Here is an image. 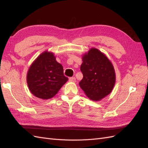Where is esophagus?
<instances>
[{"label": "esophagus", "mask_w": 148, "mask_h": 148, "mask_svg": "<svg viewBox=\"0 0 148 148\" xmlns=\"http://www.w3.org/2000/svg\"><path fill=\"white\" fill-rule=\"evenodd\" d=\"M69 81L71 82H76V78L75 77H70L69 78Z\"/></svg>", "instance_id": "1"}]
</instances>
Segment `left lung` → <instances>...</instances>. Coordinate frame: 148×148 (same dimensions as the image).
Returning a JSON list of instances; mask_svg holds the SVG:
<instances>
[{"mask_svg":"<svg viewBox=\"0 0 148 148\" xmlns=\"http://www.w3.org/2000/svg\"><path fill=\"white\" fill-rule=\"evenodd\" d=\"M80 70L83 78L79 85L94 101L102 99L112 91L116 80L113 64L104 53L92 47L82 56Z\"/></svg>","mask_w":148,"mask_h":148,"instance_id":"8db88e82","label":"left lung"}]
</instances>
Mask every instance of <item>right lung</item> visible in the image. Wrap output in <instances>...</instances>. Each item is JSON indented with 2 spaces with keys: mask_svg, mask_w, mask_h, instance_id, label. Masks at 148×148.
I'll return each mask as SVG.
<instances>
[{
  "mask_svg": "<svg viewBox=\"0 0 148 148\" xmlns=\"http://www.w3.org/2000/svg\"><path fill=\"white\" fill-rule=\"evenodd\" d=\"M68 79L54 53L48 51L42 52L33 62L26 75L29 91L43 100L55 96Z\"/></svg>",
  "mask_w": 148,
  "mask_h": 148,
  "instance_id": "add662e5",
  "label": "right lung"
}]
</instances>
